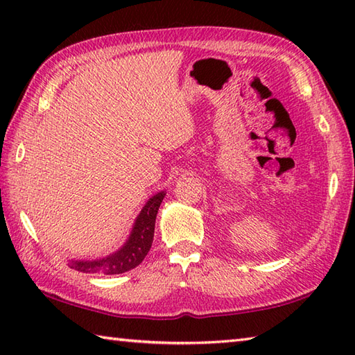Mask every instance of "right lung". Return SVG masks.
I'll return each instance as SVG.
<instances>
[{"label": "right lung", "instance_id": "right-lung-1", "mask_svg": "<svg viewBox=\"0 0 355 355\" xmlns=\"http://www.w3.org/2000/svg\"><path fill=\"white\" fill-rule=\"evenodd\" d=\"M164 195V192H158L146 202V206L141 209L140 215L135 220L130 239L119 252L97 261H71L70 267L82 271V273L102 275H120L137 267L153 245L155 218Z\"/></svg>", "mask_w": 355, "mask_h": 355}]
</instances>
